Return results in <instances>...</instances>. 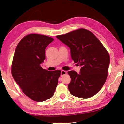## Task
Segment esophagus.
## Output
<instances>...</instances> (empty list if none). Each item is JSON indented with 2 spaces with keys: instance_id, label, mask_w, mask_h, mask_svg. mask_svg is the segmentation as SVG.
<instances>
[{
  "instance_id": "1",
  "label": "esophagus",
  "mask_w": 124,
  "mask_h": 124,
  "mask_svg": "<svg viewBox=\"0 0 124 124\" xmlns=\"http://www.w3.org/2000/svg\"><path fill=\"white\" fill-rule=\"evenodd\" d=\"M66 74H67L66 71L61 70V76H62V75H64Z\"/></svg>"
}]
</instances>
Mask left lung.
Segmentation results:
<instances>
[{
	"label": "left lung",
	"instance_id": "1",
	"mask_svg": "<svg viewBox=\"0 0 124 124\" xmlns=\"http://www.w3.org/2000/svg\"><path fill=\"white\" fill-rule=\"evenodd\" d=\"M56 37L70 47L72 60L81 67L79 74L74 70L68 72L70 93L82 98L95 95L108 75L110 57L106 48L93 33L84 28Z\"/></svg>",
	"mask_w": 124,
	"mask_h": 124
}]
</instances>
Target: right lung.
Instances as JSON below:
<instances>
[{"label": "right lung", "mask_w": 124, "mask_h": 124, "mask_svg": "<svg viewBox=\"0 0 124 124\" xmlns=\"http://www.w3.org/2000/svg\"><path fill=\"white\" fill-rule=\"evenodd\" d=\"M53 40L46 35L28 34L18 44L14 55L12 77L25 95L36 102L51 98L58 84L61 71H48L40 66L46 47Z\"/></svg>", "instance_id": "obj_1"}]
</instances>
